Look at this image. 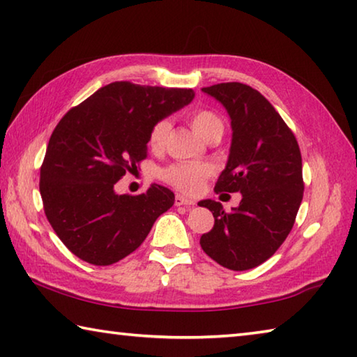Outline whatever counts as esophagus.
I'll return each instance as SVG.
<instances>
[{"instance_id":"34e87169","label":"esophagus","mask_w":357,"mask_h":357,"mask_svg":"<svg viewBox=\"0 0 357 357\" xmlns=\"http://www.w3.org/2000/svg\"><path fill=\"white\" fill-rule=\"evenodd\" d=\"M174 204H176V206H189V208H192V206H195V202L190 200V198L184 197V195H176V198H174Z\"/></svg>"}]
</instances>
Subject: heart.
<instances>
[{
  "instance_id": "heart-1",
  "label": "heart",
  "mask_w": 357,
  "mask_h": 357,
  "mask_svg": "<svg viewBox=\"0 0 357 357\" xmlns=\"http://www.w3.org/2000/svg\"><path fill=\"white\" fill-rule=\"evenodd\" d=\"M190 126L195 130L198 137L203 140L214 135L223 134V121L217 116L214 112L200 110L195 112L190 118ZM172 124L168 119H160L159 123L154 124L149 134V146L153 149H160L167 142V137L170 134ZM211 174V167L204 164H195V162H179L167 167L162 172V179L172 184L174 189L183 190L187 193H195L203 187L204 179Z\"/></svg>"
}]
</instances>
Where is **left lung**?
Segmentation results:
<instances>
[{
  "label": "left lung",
  "instance_id": "left-lung-1",
  "mask_svg": "<svg viewBox=\"0 0 357 357\" xmlns=\"http://www.w3.org/2000/svg\"><path fill=\"white\" fill-rule=\"evenodd\" d=\"M225 108L231 144L215 192H239L238 208L202 200L214 215L202 249L223 268L247 271L273 257L287 239L304 193L299 144L269 100L244 83L202 88Z\"/></svg>",
  "mask_w": 357,
  "mask_h": 357
}]
</instances>
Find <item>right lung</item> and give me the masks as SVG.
<instances>
[{
  "label": "right lung",
  "instance_id": "add662e5",
  "mask_svg": "<svg viewBox=\"0 0 357 357\" xmlns=\"http://www.w3.org/2000/svg\"><path fill=\"white\" fill-rule=\"evenodd\" d=\"M193 89L113 82L64 114L40 168V197L63 244L86 263L108 266L140 247L174 193L153 184L119 195L114 184L148 157L151 129L189 105Z\"/></svg>",
  "mask_w": 357,
  "mask_h": 357
}]
</instances>
